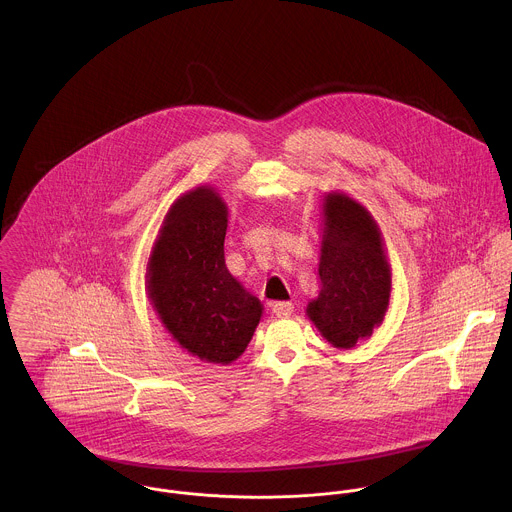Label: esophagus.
<instances>
[{
  "mask_svg": "<svg viewBox=\"0 0 512 512\" xmlns=\"http://www.w3.org/2000/svg\"><path fill=\"white\" fill-rule=\"evenodd\" d=\"M271 312L276 317H288V315H292V312H294V306H292V302H273L271 304Z\"/></svg>",
  "mask_w": 512,
  "mask_h": 512,
  "instance_id": "34e87169",
  "label": "esophagus"
}]
</instances>
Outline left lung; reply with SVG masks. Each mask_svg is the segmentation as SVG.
Here are the masks:
<instances>
[{
	"label": "left lung",
	"mask_w": 512,
	"mask_h": 512,
	"mask_svg": "<svg viewBox=\"0 0 512 512\" xmlns=\"http://www.w3.org/2000/svg\"><path fill=\"white\" fill-rule=\"evenodd\" d=\"M319 294L306 315L335 349H353L382 325L392 296V265L370 210L335 189L321 198Z\"/></svg>",
	"instance_id": "1"
}]
</instances>
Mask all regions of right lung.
I'll return each mask as SVG.
<instances>
[{"instance_id": "add662e5", "label": "right lung", "mask_w": 512, "mask_h": 512, "mask_svg": "<svg viewBox=\"0 0 512 512\" xmlns=\"http://www.w3.org/2000/svg\"><path fill=\"white\" fill-rule=\"evenodd\" d=\"M228 204L198 185L169 206L146 265V294L169 337L202 362L228 366L247 349L263 304L226 267Z\"/></svg>"}]
</instances>
